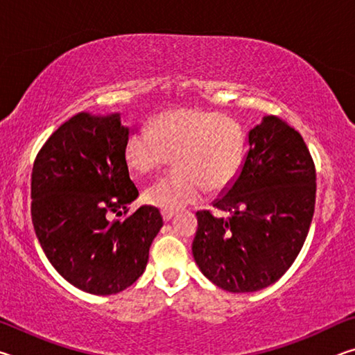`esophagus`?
<instances>
[{
    "label": "esophagus",
    "mask_w": 355,
    "mask_h": 355,
    "mask_svg": "<svg viewBox=\"0 0 355 355\" xmlns=\"http://www.w3.org/2000/svg\"><path fill=\"white\" fill-rule=\"evenodd\" d=\"M161 214H163V219H164L166 222H169V220L172 219V216H173L172 211H163Z\"/></svg>",
    "instance_id": "1"
}]
</instances>
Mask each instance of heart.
Returning a JSON list of instances; mask_svg holds the SVG:
<instances>
[{
  "label": "heart",
  "mask_w": 355,
  "mask_h": 355,
  "mask_svg": "<svg viewBox=\"0 0 355 355\" xmlns=\"http://www.w3.org/2000/svg\"><path fill=\"white\" fill-rule=\"evenodd\" d=\"M245 136L233 119L220 112L184 107L164 112L141 127L125 144L131 169L148 173L175 158L177 173L147 186L144 200L163 211H178L209 191L227 188L244 163Z\"/></svg>",
  "instance_id": "heart-1"
}]
</instances>
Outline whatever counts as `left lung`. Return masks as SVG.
<instances>
[{"label":"left lung","instance_id":"left-lung-1","mask_svg":"<svg viewBox=\"0 0 355 355\" xmlns=\"http://www.w3.org/2000/svg\"><path fill=\"white\" fill-rule=\"evenodd\" d=\"M241 171L213 207L197 211L192 255L214 285L230 293L263 290L284 275L309 235L316 172L307 146L277 116L248 135Z\"/></svg>","mask_w":355,"mask_h":355}]
</instances>
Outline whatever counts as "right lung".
<instances>
[{"label":"right lung","mask_w":355,"mask_h":355,"mask_svg":"<svg viewBox=\"0 0 355 355\" xmlns=\"http://www.w3.org/2000/svg\"><path fill=\"white\" fill-rule=\"evenodd\" d=\"M120 114L80 112L35 156L31 216L39 243L62 277L98 296L123 291L146 271L163 218L144 205L122 220L139 191L130 178Z\"/></svg>","instance_id":"obj_1"}]
</instances>
